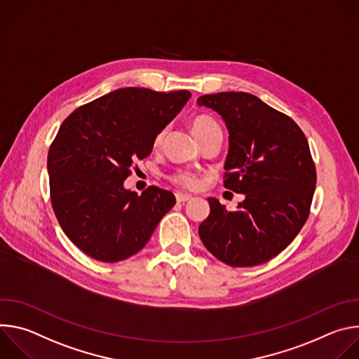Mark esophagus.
<instances>
[{
	"label": "esophagus",
	"mask_w": 359,
	"mask_h": 359,
	"mask_svg": "<svg viewBox=\"0 0 359 359\" xmlns=\"http://www.w3.org/2000/svg\"><path fill=\"white\" fill-rule=\"evenodd\" d=\"M193 197H191V194H187V193H180V191H177L176 193V200H177V203H184V201H189V200H191Z\"/></svg>",
	"instance_id": "34e87169"
}]
</instances>
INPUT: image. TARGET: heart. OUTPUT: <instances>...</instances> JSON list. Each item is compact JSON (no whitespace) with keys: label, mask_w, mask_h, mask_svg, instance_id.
<instances>
[{"label":"heart","mask_w":359,"mask_h":359,"mask_svg":"<svg viewBox=\"0 0 359 359\" xmlns=\"http://www.w3.org/2000/svg\"><path fill=\"white\" fill-rule=\"evenodd\" d=\"M190 128H191V132L193 135L197 137L200 135H203L204 132H208L210 129H215V128H219V125L209 116H196L191 122H190ZM165 136V130H162L158 136H156V143H159ZM173 182L186 187V189H194L197 187L198 184V179L196 175L190 173V172H179L176 173L173 177Z\"/></svg>","instance_id":"obj_1"}]
</instances>
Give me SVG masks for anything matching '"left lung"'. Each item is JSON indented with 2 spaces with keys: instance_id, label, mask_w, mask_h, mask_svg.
<instances>
[{
  "instance_id": "left-lung-1",
  "label": "left lung",
  "mask_w": 359,
  "mask_h": 359,
  "mask_svg": "<svg viewBox=\"0 0 359 359\" xmlns=\"http://www.w3.org/2000/svg\"><path fill=\"white\" fill-rule=\"evenodd\" d=\"M197 105L224 121V187L244 194L234 212L209 197L210 215L198 226V236L227 266L263 264L280 254L309 219L317 183L309 142L290 116L251 93L203 95Z\"/></svg>"
}]
</instances>
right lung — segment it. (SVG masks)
<instances>
[{
  "instance_id": "obj_1",
  "label": "right lung",
  "mask_w": 359,
  "mask_h": 359,
  "mask_svg": "<svg viewBox=\"0 0 359 359\" xmlns=\"http://www.w3.org/2000/svg\"><path fill=\"white\" fill-rule=\"evenodd\" d=\"M190 96L122 88L75 109L61 125L48 151L50 201L64 233L89 257L129 259L175 206L169 190L150 186L139 196L123 182Z\"/></svg>"
}]
</instances>
